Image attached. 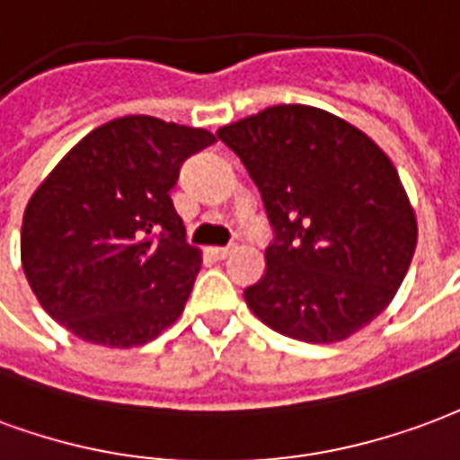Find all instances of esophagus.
I'll return each instance as SVG.
<instances>
[{
  "instance_id": "esophagus-1",
  "label": "esophagus",
  "mask_w": 460,
  "mask_h": 460,
  "mask_svg": "<svg viewBox=\"0 0 460 460\" xmlns=\"http://www.w3.org/2000/svg\"><path fill=\"white\" fill-rule=\"evenodd\" d=\"M230 252H233V247H210V254H213L216 260H226Z\"/></svg>"
}]
</instances>
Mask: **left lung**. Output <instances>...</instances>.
<instances>
[{"label":"left lung","instance_id":"8db88e82","mask_svg":"<svg viewBox=\"0 0 460 460\" xmlns=\"http://www.w3.org/2000/svg\"><path fill=\"white\" fill-rule=\"evenodd\" d=\"M217 137L260 189L274 227L244 301L264 326L338 343L390 306L417 247V216L390 156L311 105H274Z\"/></svg>","mask_w":460,"mask_h":460}]
</instances>
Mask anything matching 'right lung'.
<instances>
[{"label": "right lung", "mask_w": 460, "mask_h": 460, "mask_svg": "<svg viewBox=\"0 0 460 460\" xmlns=\"http://www.w3.org/2000/svg\"><path fill=\"white\" fill-rule=\"evenodd\" d=\"M216 137L156 117L83 137L29 198L22 267L46 314L83 341L134 348L183 314L200 250L171 203L190 154Z\"/></svg>", "instance_id": "add662e5"}]
</instances>
